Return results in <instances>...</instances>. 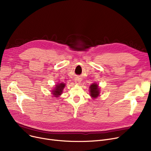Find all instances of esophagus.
<instances>
[{"label":"esophagus","mask_w":151,"mask_h":151,"mask_svg":"<svg viewBox=\"0 0 151 151\" xmlns=\"http://www.w3.org/2000/svg\"><path fill=\"white\" fill-rule=\"evenodd\" d=\"M75 84H80V82H81V80H80V79H78V78H76V80H75Z\"/></svg>","instance_id":"1"}]
</instances>
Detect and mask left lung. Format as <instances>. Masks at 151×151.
I'll use <instances>...</instances> for the list:
<instances>
[{
  "mask_svg": "<svg viewBox=\"0 0 151 151\" xmlns=\"http://www.w3.org/2000/svg\"><path fill=\"white\" fill-rule=\"evenodd\" d=\"M90 95L93 99H96L100 93V89L99 86L96 83H93L91 85L90 88Z\"/></svg>",
  "mask_w": 151,
  "mask_h": 151,
  "instance_id": "8db88e82",
  "label": "left lung"
}]
</instances>
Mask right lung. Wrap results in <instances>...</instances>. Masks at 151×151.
Returning <instances> with one entry per match:
<instances>
[{
  "mask_svg": "<svg viewBox=\"0 0 151 151\" xmlns=\"http://www.w3.org/2000/svg\"><path fill=\"white\" fill-rule=\"evenodd\" d=\"M65 84L63 83H58L57 85H55L54 89L52 91V94H53L54 97H58L59 96H60V95L62 94L63 88H65Z\"/></svg>",
  "mask_w": 151,
  "mask_h": 151,
  "instance_id": "obj_1",
  "label": "right lung"
}]
</instances>
